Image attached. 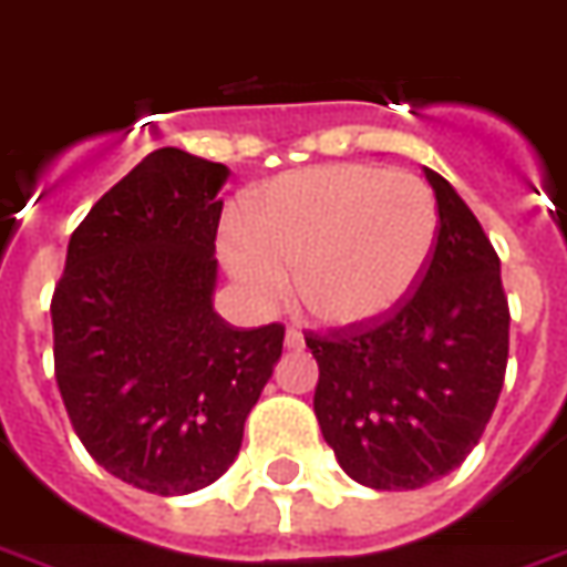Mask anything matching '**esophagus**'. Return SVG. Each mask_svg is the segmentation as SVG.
<instances>
[{
  "instance_id": "obj_1",
  "label": "esophagus",
  "mask_w": 567,
  "mask_h": 567,
  "mask_svg": "<svg viewBox=\"0 0 567 567\" xmlns=\"http://www.w3.org/2000/svg\"><path fill=\"white\" fill-rule=\"evenodd\" d=\"M285 347H288V349H302V347H306V338H302V331H299V329H288V331H285Z\"/></svg>"
}]
</instances>
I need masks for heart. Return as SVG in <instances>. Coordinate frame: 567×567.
<instances>
[{
    "instance_id": "obj_1",
    "label": "heart",
    "mask_w": 567,
    "mask_h": 567,
    "mask_svg": "<svg viewBox=\"0 0 567 567\" xmlns=\"http://www.w3.org/2000/svg\"><path fill=\"white\" fill-rule=\"evenodd\" d=\"M440 236L425 179L375 165H320L270 179L250 197L244 229L227 227L220 256L261 306L297 288L329 326H363L402 306Z\"/></svg>"
}]
</instances>
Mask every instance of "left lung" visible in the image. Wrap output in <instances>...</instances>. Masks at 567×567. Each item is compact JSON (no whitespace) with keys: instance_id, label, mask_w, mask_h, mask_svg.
<instances>
[{"instance_id":"left-lung-1","label":"left lung","mask_w":567,"mask_h":567,"mask_svg":"<svg viewBox=\"0 0 567 567\" xmlns=\"http://www.w3.org/2000/svg\"><path fill=\"white\" fill-rule=\"evenodd\" d=\"M425 177L440 236L416 291L375 323L306 331L323 440L349 477L384 492L440 481L472 454L509 355L498 252L449 179Z\"/></svg>"}]
</instances>
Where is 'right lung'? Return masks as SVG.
<instances>
[{
	"instance_id": "1",
	"label": "right lung",
	"mask_w": 567,
	"mask_h": 567,
	"mask_svg": "<svg viewBox=\"0 0 567 567\" xmlns=\"http://www.w3.org/2000/svg\"><path fill=\"white\" fill-rule=\"evenodd\" d=\"M227 165L148 154L69 238L52 297L54 379L90 457L154 495L218 481L282 355L285 326L212 308Z\"/></svg>"
}]
</instances>
